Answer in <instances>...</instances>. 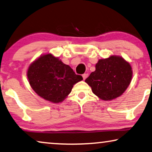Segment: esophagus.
Returning a JSON list of instances; mask_svg holds the SVG:
<instances>
[{"label":"esophagus","mask_w":152,"mask_h":152,"mask_svg":"<svg viewBox=\"0 0 152 152\" xmlns=\"http://www.w3.org/2000/svg\"><path fill=\"white\" fill-rule=\"evenodd\" d=\"M88 76H89V74H83V80H85V79L87 78Z\"/></svg>","instance_id":"34e87169"}]
</instances>
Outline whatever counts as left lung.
<instances>
[{"instance_id":"8db88e82","label":"left lung","mask_w":152,"mask_h":152,"mask_svg":"<svg viewBox=\"0 0 152 152\" xmlns=\"http://www.w3.org/2000/svg\"><path fill=\"white\" fill-rule=\"evenodd\" d=\"M132 74L130 63L120 56L110 55L98 60L96 70L91 73L85 83L99 99L110 101L126 91L132 80Z\"/></svg>"}]
</instances>
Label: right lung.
<instances>
[{
	"label": "right lung",
	"mask_w": 152,
	"mask_h": 152,
	"mask_svg": "<svg viewBox=\"0 0 152 152\" xmlns=\"http://www.w3.org/2000/svg\"><path fill=\"white\" fill-rule=\"evenodd\" d=\"M26 75L31 88L38 96L55 104L64 100L74 85L83 79L50 53L42 54L31 63Z\"/></svg>",
	"instance_id": "add662e5"
}]
</instances>
